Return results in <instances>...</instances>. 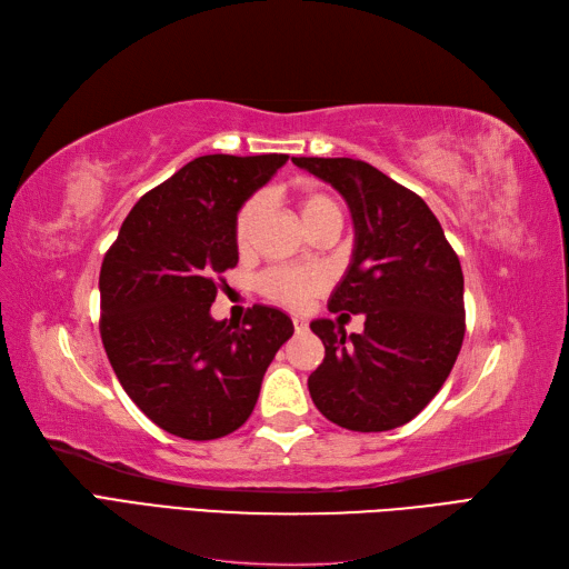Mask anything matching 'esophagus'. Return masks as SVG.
Masks as SVG:
<instances>
[{
  "instance_id": "obj_1",
  "label": "esophagus",
  "mask_w": 569,
  "mask_h": 569,
  "mask_svg": "<svg viewBox=\"0 0 569 569\" xmlns=\"http://www.w3.org/2000/svg\"><path fill=\"white\" fill-rule=\"evenodd\" d=\"M291 322H295V332H297V335H303V332L308 330V322H306L303 318H299V316H297L295 320H291Z\"/></svg>"
}]
</instances>
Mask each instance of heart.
Segmentation results:
<instances>
[{
	"label": "heart",
	"instance_id": "heart-1",
	"mask_svg": "<svg viewBox=\"0 0 569 569\" xmlns=\"http://www.w3.org/2000/svg\"><path fill=\"white\" fill-rule=\"evenodd\" d=\"M261 206H263L261 197H251L242 209H239L234 220V242L239 249H244L249 244L253 222L258 213H261ZM299 209H301L306 228L313 226V222L322 218L341 216V206L337 203V199L327 192H318V189H306V192H301ZM258 289H261V295H266L274 303H282L289 308H303L322 289V282L316 272H308V270L270 268L268 272L261 274V280H258Z\"/></svg>",
	"mask_w": 569,
	"mask_h": 569
}]
</instances>
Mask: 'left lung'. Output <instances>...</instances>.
Masks as SVG:
<instances>
[{
	"instance_id": "obj_1",
	"label": "left lung",
	"mask_w": 569,
	"mask_h": 569,
	"mask_svg": "<svg viewBox=\"0 0 569 569\" xmlns=\"http://www.w3.org/2000/svg\"><path fill=\"white\" fill-rule=\"evenodd\" d=\"M347 199L356 244L327 308L366 313L349 335L313 320L325 358L308 391L327 420L353 432L410 422L449 377L465 337L462 270L437 216L408 187L356 159H291Z\"/></svg>"
}]
</instances>
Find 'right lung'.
<instances>
[{
  "instance_id": "right-lung-1",
  "label": "right lung",
  "mask_w": 569,
  "mask_h": 569,
  "mask_svg": "<svg viewBox=\"0 0 569 569\" xmlns=\"http://www.w3.org/2000/svg\"><path fill=\"white\" fill-rule=\"evenodd\" d=\"M287 153H209L153 187L120 226L99 272L101 320L120 387L166 432L209 441L242 427L291 320L253 306L211 318L218 280L239 261L234 220Z\"/></svg>"
}]
</instances>
